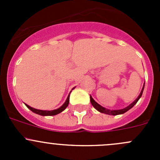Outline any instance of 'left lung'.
I'll list each match as a JSON object with an SVG mask.
<instances>
[{"instance_id": "1", "label": "left lung", "mask_w": 160, "mask_h": 160, "mask_svg": "<svg viewBox=\"0 0 160 160\" xmlns=\"http://www.w3.org/2000/svg\"><path fill=\"white\" fill-rule=\"evenodd\" d=\"M144 87H145V83H144V85H143V88H142V91H141V93H140L139 96L136 98V100H135L134 102H132L130 105H128V107L125 108H123V109H121V110H108V109L104 108V107H102V106H101L100 104H98V103H97L96 101H95L92 98L91 96H90V102H91L92 105L93 106V108H95L97 110H98V111H100L101 113H104V114H110V115H118V114H124V113H125L126 111H128L129 109L132 108L133 107V106L135 105L137 102H138V101L139 100V98H141L142 95V92H143V90H144Z\"/></svg>"}]
</instances>
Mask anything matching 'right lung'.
Wrapping results in <instances>:
<instances>
[{"instance_id": "right-lung-1", "label": "right lung", "mask_w": 160, "mask_h": 160, "mask_svg": "<svg viewBox=\"0 0 160 160\" xmlns=\"http://www.w3.org/2000/svg\"><path fill=\"white\" fill-rule=\"evenodd\" d=\"M69 101H70V94H69V96L67 97V101H66V102L64 103V104H62L60 108H59L58 109H56V110H53V111L38 110V109H35V108H33L30 107V106H28V104H25V105H26V107L28 108V109H30L31 111H33V112L35 113V114H40V115H42V116H52V115H56V114H58L59 113L62 112V111L65 110L66 108L68 106Z\"/></svg>"}]
</instances>
